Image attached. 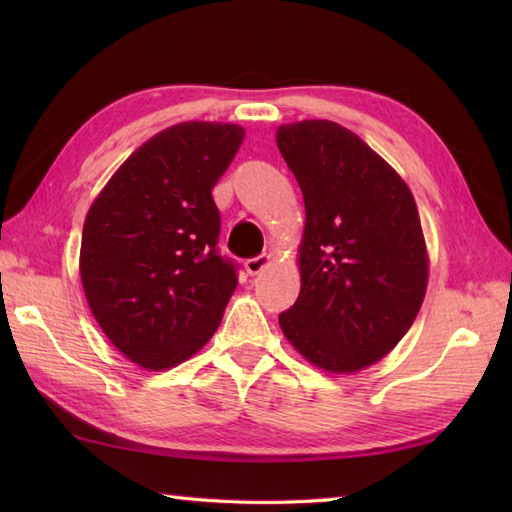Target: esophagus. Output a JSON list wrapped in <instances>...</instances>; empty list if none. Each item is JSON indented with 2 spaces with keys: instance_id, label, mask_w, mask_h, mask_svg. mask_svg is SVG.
I'll list each match as a JSON object with an SVG mask.
<instances>
[{
  "instance_id": "obj_1",
  "label": "esophagus",
  "mask_w": 512,
  "mask_h": 512,
  "mask_svg": "<svg viewBox=\"0 0 512 512\" xmlns=\"http://www.w3.org/2000/svg\"><path fill=\"white\" fill-rule=\"evenodd\" d=\"M270 264H273V257H270L268 253H264V255H257V257H253V259H246L244 268H246L248 275H259V273H262V270L268 268Z\"/></svg>"
}]
</instances>
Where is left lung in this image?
<instances>
[{
    "mask_svg": "<svg viewBox=\"0 0 512 512\" xmlns=\"http://www.w3.org/2000/svg\"><path fill=\"white\" fill-rule=\"evenodd\" d=\"M277 147L306 204L301 292L279 325L314 367L354 374L385 358L416 321L429 253L413 193L339 123L277 127Z\"/></svg>",
    "mask_w": 512,
    "mask_h": 512,
    "instance_id": "left-lung-1",
    "label": "left lung"
}]
</instances>
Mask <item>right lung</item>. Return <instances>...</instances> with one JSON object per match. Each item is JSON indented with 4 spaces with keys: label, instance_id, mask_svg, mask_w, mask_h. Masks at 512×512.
I'll list each match as a JSON object with an SVG mask.
<instances>
[{
    "label": "right lung",
    "instance_id": "1",
    "mask_svg": "<svg viewBox=\"0 0 512 512\" xmlns=\"http://www.w3.org/2000/svg\"><path fill=\"white\" fill-rule=\"evenodd\" d=\"M244 127L189 121L140 145L85 215L79 273L103 334L149 372L209 343L237 286L217 255L213 187L244 143Z\"/></svg>",
    "mask_w": 512,
    "mask_h": 512
}]
</instances>
